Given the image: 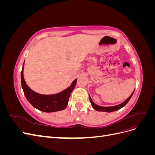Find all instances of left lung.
Wrapping results in <instances>:
<instances>
[{"label": "left lung", "mask_w": 155, "mask_h": 155, "mask_svg": "<svg viewBox=\"0 0 155 155\" xmlns=\"http://www.w3.org/2000/svg\"><path fill=\"white\" fill-rule=\"evenodd\" d=\"M134 91L131 94V95L125 101H124L122 104H121L120 105H116V106H113V107H101V106H99L96 105V104H94V103L93 102V101L92 100L91 97L90 96V95H89V99H90V101L91 103V105L92 106V107L95 110H97V111H103V112H113V111H116V110H118L119 109H120L121 108H122L123 107H124L127 103L129 102V101L130 100V99L131 98V97H132L133 93H134Z\"/></svg>", "instance_id": "1"}]
</instances>
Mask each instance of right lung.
I'll return each instance as SVG.
<instances>
[{
	"instance_id": "right-lung-1",
	"label": "right lung",
	"mask_w": 155,
	"mask_h": 155,
	"mask_svg": "<svg viewBox=\"0 0 155 155\" xmlns=\"http://www.w3.org/2000/svg\"><path fill=\"white\" fill-rule=\"evenodd\" d=\"M24 64L25 62L23 63L21 71V85L26 99L30 103V104L38 110L46 112H52L64 109L68 105L70 94L76 85L77 79H75L68 88L57 94H40L33 91L26 85L23 76Z\"/></svg>"
}]
</instances>
